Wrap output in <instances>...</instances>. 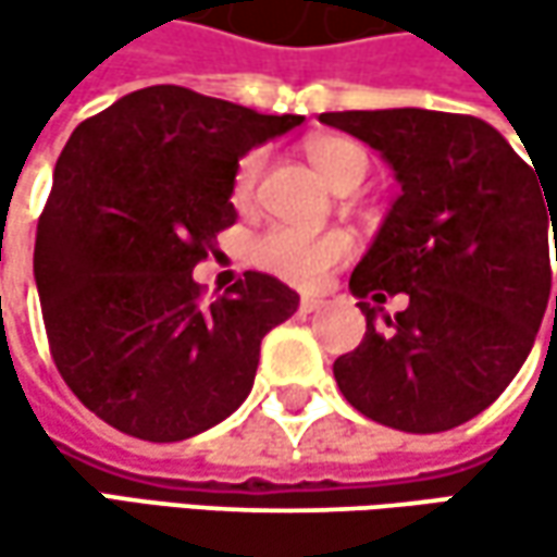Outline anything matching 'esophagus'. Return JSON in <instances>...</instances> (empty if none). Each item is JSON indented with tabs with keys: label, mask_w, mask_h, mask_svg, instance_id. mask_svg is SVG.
<instances>
[{
	"label": "esophagus",
	"mask_w": 557,
	"mask_h": 557,
	"mask_svg": "<svg viewBox=\"0 0 557 557\" xmlns=\"http://www.w3.org/2000/svg\"><path fill=\"white\" fill-rule=\"evenodd\" d=\"M322 306H325V299H322L319 293H302V296H299V309H302V312H315V309H322Z\"/></svg>",
	"instance_id": "obj_1"
}]
</instances>
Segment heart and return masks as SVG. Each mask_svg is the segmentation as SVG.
<instances>
[{"instance_id": "obj_1", "label": "heart", "mask_w": 557, "mask_h": 557, "mask_svg": "<svg viewBox=\"0 0 557 557\" xmlns=\"http://www.w3.org/2000/svg\"><path fill=\"white\" fill-rule=\"evenodd\" d=\"M306 158L335 193L345 186L358 189L361 180L368 176L364 148L342 135H312L306 141ZM258 173H261V154L242 158V164L235 170V186H232V196L238 206L251 202ZM348 255H351V238L345 232H309L296 225H271L251 242V261L261 271L296 286H315Z\"/></svg>"}]
</instances>
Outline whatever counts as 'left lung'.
Returning <instances> with one entry per match:
<instances>
[{
  "instance_id": "1",
  "label": "left lung",
  "mask_w": 557,
  "mask_h": 557,
  "mask_svg": "<svg viewBox=\"0 0 557 557\" xmlns=\"http://www.w3.org/2000/svg\"><path fill=\"white\" fill-rule=\"evenodd\" d=\"M319 122L381 151L399 183L351 293L409 296L396 322L384 315L389 332L377 329L381 306L358 302L368 332L335 361L338 389L389 429H455L484 412L532 351L552 293L557 193L474 115L374 109Z\"/></svg>"
}]
</instances>
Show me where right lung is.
<instances>
[{"label": "right lung", "instance_id": "right-lung-1", "mask_svg": "<svg viewBox=\"0 0 557 557\" xmlns=\"http://www.w3.org/2000/svg\"><path fill=\"white\" fill-rule=\"evenodd\" d=\"M299 122L148 86L70 135L38 222L35 283L60 377L119 432L183 442L248 399L261 338L299 296L248 271L206 306L193 268L238 215V161Z\"/></svg>", "mask_w": 557, "mask_h": 557}]
</instances>
